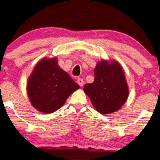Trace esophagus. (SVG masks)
<instances>
[{"label":"esophagus","instance_id":"1","mask_svg":"<svg viewBox=\"0 0 160 160\" xmlns=\"http://www.w3.org/2000/svg\"><path fill=\"white\" fill-rule=\"evenodd\" d=\"M78 83L80 86H83V84H84L83 80H82V79H81V78H78Z\"/></svg>","mask_w":160,"mask_h":160}]
</instances>
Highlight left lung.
I'll return each instance as SVG.
<instances>
[{"label": "left lung", "mask_w": 160, "mask_h": 160, "mask_svg": "<svg viewBox=\"0 0 160 160\" xmlns=\"http://www.w3.org/2000/svg\"><path fill=\"white\" fill-rule=\"evenodd\" d=\"M94 81L84 86V92L101 114L118 111L127 102L129 87L124 72L116 61L102 60L93 72Z\"/></svg>", "instance_id": "left-lung-1"}]
</instances>
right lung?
<instances>
[{
  "label": "right lung",
  "mask_w": 160,
  "mask_h": 160,
  "mask_svg": "<svg viewBox=\"0 0 160 160\" xmlns=\"http://www.w3.org/2000/svg\"><path fill=\"white\" fill-rule=\"evenodd\" d=\"M79 88L67 72L59 67L57 58L40 60L27 82V93L31 105L44 113L58 110Z\"/></svg>",
  "instance_id": "add662e5"
}]
</instances>
